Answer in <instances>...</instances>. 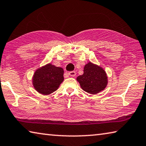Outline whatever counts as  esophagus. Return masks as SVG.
I'll return each mask as SVG.
<instances>
[{"instance_id": "esophagus-1", "label": "esophagus", "mask_w": 146, "mask_h": 146, "mask_svg": "<svg viewBox=\"0 0 146 146\" xmlns=\"http://www.w3.org/2000/svg\"><path fill=\"white\" fill-rule=\"evenodd\" d=\"M68 75L71 76H75L76 75V72L75 71H70V72L68 73Z\"/></svg>"}]
</instances>
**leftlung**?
<instances>
[{"label":"left lung","instance_id":"8db88e82","mask_svg":"<svg viewBox=\"0 0 146 146\" xmlns=\"http://www.w3.org/2000/svg\"><path fill=\"white\" fill-rule=\"evenodd\" d=\"M76 80L84 91L93 95L104 90L108 84L106 71L91 62L85 65L83 75L78 76Z\"/></svg>","mask_w":146,"mask_h":146}]
</instances>
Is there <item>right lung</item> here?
Returning a JSON list of instances; mask_svg holds the SVG:
<instances>
[{"label": "right lung", "instance_id": "1", "mask_svg": "<svg viewBox=\"0 0 146 146\" xmlns=\"http://www.w3.org/2000/svg\"><path fill=\"white\" fill-rule=\"evenodd\" d=\"M64 70L48 64L35 71L33 77L35 89L44 95L55 91L64 80Z\"/></svg>", "mask_w": 146, "mask_h": 146}]
</instances>
